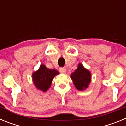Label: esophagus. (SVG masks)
Segmentation results:
<instances>
[{
	"label": "esophagus",
	"instance_id": "obj_1",
	"mask_svg": "<svg viewBox=\"0 0 126 126\" xmlns=\"http://www.w3.org/2000/svg\"><path fill=\"white\" fill-rule=\"evenodd\" d=\"M59 71L62 73H65V72H66V69L64 68V67H60Z\"/></svg>",
	"mask_w": 126,
	"mask_h": 126
}]
</instances>
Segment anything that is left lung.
I'll use <instances>...</instances> for the list:
<instances>
[{
  "mask_svg": "<svg viewBox=\"0 0 126 126\" xmlns=\"http://www.w3.org/2000/svg\"><path fill=\"white\" fill-rule=\"evenodd\" d=\"M74 86L78 90H84L88 88L91 81V74L81 64H79L78 69L71 75Z\"/></svg>",
  "mask_w": 126,
  "mask_h": 126,
  "instance_id": "8db88e82",
  "label": "left lung"
}]
</instances>
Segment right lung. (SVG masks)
<instances>
[{"mask_svg":"<svg viewBox=\"0 0 126 126\" xmlns=\"http://www.w3.org/2000/svg\"><path fill=\"white\" fill-rule=\"evenodd\" d=\"M57 74L59 72L57 70L48 69L45 65L42 64L39 69L33 73V83L38 90L45 92L50 87L54 76Z\"/></svg>","mask_w":126,"mask_h":126,"instance_id":"obj_1","label":"right lung"}]
</instances>
